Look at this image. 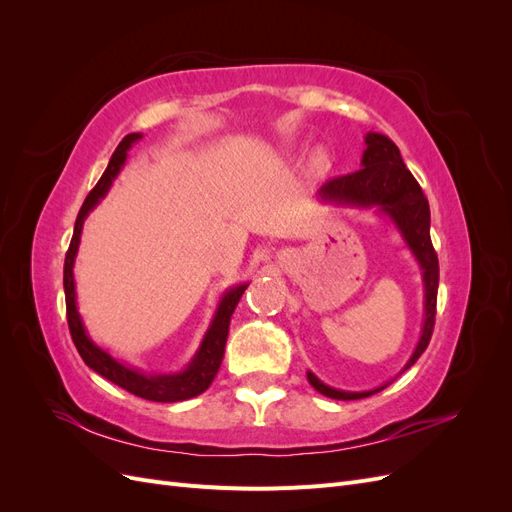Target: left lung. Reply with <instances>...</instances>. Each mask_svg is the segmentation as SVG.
Here are the masks:
<instances>
[{"mask_svg":"<svg viewBox=\"0 0 512 512\" xmlns=\"http://www.w3.org/2000/svg\"><path fill=\"white\" fill-rule=\"evenodd\" d=\"M361 166L363 168L354 170L350 175L324 183L318 190V196L322 203L356 209H376L380 215H386L399 230L401 239L406 241L408 250L418 262V267H421L425 286V320L421 329V339H418L412 356L404 365V369H401L406 371L418 361V356H421L429 346L433 322H436L440 269L438 254L433 250L429 237V203L421 190V185L416 183V179L406 168L397 145L389 136H384L380 132H367ZM307 380L324 397L344 401L363 399L382 391L384 386H389V382H386L369 391H342L324 384L320 378H316V374H312V371H307Z\"/></svg>","mask_w":512,"mask_h":512,"instance_id":"left-lung-1","label":"left lung"}]
</instances>
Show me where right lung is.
Masks as SVG:
<instances>
[{
    "label": "right lung",
    "mask_w": 512,
    "mask_h": 512,
    "mask_svg": "<svg viewBox=\"0 0 512 512\" xmlns=\"http://www.w3.org/2000/svg\"><path fill=\"white\" fill-rule=\"evenodd\" d=\"M143 138L141 132H132L128 134L119 147L115 149L111 162H108L104 175L96 183V188L91 190L85 198V203L76 215V224H74V235L70 241V247L66 252V262H64V290H66V312H68V327L72 342L79 350L81 359L89 369H94L96 374L102 378L111 380L113 384L126 389L128 393L143 397L149 401H162V404H173V401H183V399H192L200 393H205L224 359V348H226V339H228V327H230V316L235 312V307L241 299V294L245 292L247 284H239L228 288L218 309H215V316L209 324V329L200 342L194 359L188 363L183 371H175V374H145V371L130 367L126 363L117 361L113 354H108L104 348H100L94 339L89 337L85 322L79 314V307H76V286H74V258L76 252H79V243H81V232L85 218L89 211H94L98 207L100 200L111 190L113 181L117 179L119 170L126 166L128 160V149L138 143Z\"/></svg>",
    "instance_id": "1"
}]
</instances>
